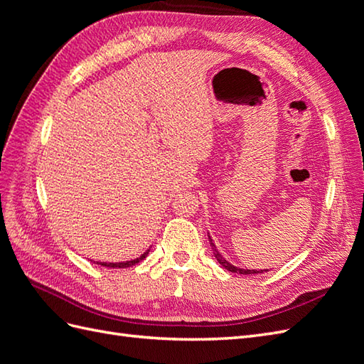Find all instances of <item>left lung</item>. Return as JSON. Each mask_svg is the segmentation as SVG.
Segmentation results:
<instances>
[{
    "label": "left lung",
    "mask_w": 364,
    "mask_h": 364,
    "mask_svg": "<svg viewBox=\"0 0 364 364\" xmlns=\"http://www.w3.org/2000/svg\"><path fill=\"white\" fill-rule=\"evenodd\" d=\"M209 243H211V247H213V250H214V257L217 258V261L222 264V266L226 269V270H229V272H234V273H240V274H258V273H264V272H269V270H255V269H240V267H235V266H232V264H230L229 261H226L222 255H220V252L215 249V245L213 243V240H211V237H209Z\"/></svg>",
    "instance_id": "1"
}]
</instances>
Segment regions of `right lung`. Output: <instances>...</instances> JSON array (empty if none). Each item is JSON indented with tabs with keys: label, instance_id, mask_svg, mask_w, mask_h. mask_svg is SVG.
I'll return each instance as SVG.
<instances>
[{
	"label": "right lung",
	"instance_id": "1",
	"mask_svg": "<svg viewBox=\"0 0 364 364\" xmlns=\"http://www.w3.org/2000/svg\"><path fill=\"white\" fill-rule=\"evenodd\" d=\"M149 250H146L141 257L132 259V261H124V262H97V264H100V266H105V267H111V269H126V267H130V266H135V264H138L139 261L144 259L149 255Z\"/></svg>",
	"mask_w": 364,
	"mask_h": 364
}]
</instances>
